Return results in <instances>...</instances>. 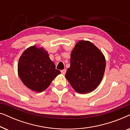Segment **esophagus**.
<instances>
[{"label": "esophagus", "mask_w": 130, "mask_h": 130, "mask_svg": "<svg viewBox=\"0 0 130 130\" xmlns=\"http://www.w3.org/2000/svg\"><path fill=\"white\" fill-rule=\"evenodd\" d=\"M61 72L63 74H65L66 73V69H63V70H61Z\"/></svg>", "instance_id": "esophagus-1"}]
</instances>
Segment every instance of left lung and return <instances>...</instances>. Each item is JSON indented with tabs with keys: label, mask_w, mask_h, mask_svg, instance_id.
Returning <instances> with one entry per match:
<instances>
[{
	"label": "left lung",
	"mask_w": 130,
	"mask_h": 130,
	"mask_svg": "<svg viewBox=\"0 0 130 130\" xmlns=\"http://www.w3.org/2000/svg\"><path fill=\"white\" fill-rule=\"evenodd\" d=\"M106 63L102 53L92 42L80 41L71 54L66 78L79 93L95 89L104 76Z\"/></svg>",
	"instance_id": "1"
}]
</instances>
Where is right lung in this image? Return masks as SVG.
Here are the masks:
<instances>
[{
  "label": "right lung",
  "instance_id": "1",
  "mask_svg": "<svg viewBox=\"0 0 130 130\" xmlns=\"http://www.w3.org/2000/svg\"><path fill=\"white\" fill-rule=\"evenodd\" d=\"M18 70L19 77L26 87L41 92L47 89L60 70L50 59L47 51L35 46L28 48L19 58Z\"/></svg>",
  "mask_w": 130,
  "mask_h": 130
}]
</instances>
